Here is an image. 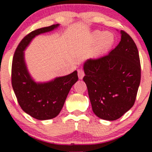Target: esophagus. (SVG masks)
Segmentation results:
<instances>
[{"instance_id": "1", "label": "esophagus", "mask_w": 152, "mask_h": 152, "mask_svg": "<svg viewBox=\"0 0 152 152\" xmlns=\"http://www.w3.org/2000/svg\"><path fill=\"white\" fill-rule=\"evenodd\" d=\"M84 75H85V73L83 69H79V70L78 71V76L80 79H82V78H83V76H84Z\"/></svg>"}]
</instances>
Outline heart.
<instances>
[{"instance_id": "obj_1", "label": "heart", "mask_w": 152, "mask_h": 152, "mask_svg": "<svg viewBox=\"0 0 152 152\" xmlns=\"http://www.w3.org/2000/svg\"><path fill=\"white\" fill-rule=\"evenodd\" d=\"M98 46H97V51L98 53L105 51L113 45L114 41V35L109 32H104L102 34L101 33H96L95 38H99Z\"/></svg>"}]
</instances>
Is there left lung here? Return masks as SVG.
<instances>
[{"instance_id":"8db88e82","label":"left lung","mask_w":152,"mask_h":152,"mask_svg":"<svg viewBox=\"0 0 152 152\" xmlns=\"http://www.w3.org/2000/svg\"><path fill=\"white\" fill-rule=\"evenodd\" d=\"M121 34V41L109 54L88 59L83 66L92 110L109 121L119 118L134 106L141 81L137 45L124 31Z\"/></svg>"}]
</instances>
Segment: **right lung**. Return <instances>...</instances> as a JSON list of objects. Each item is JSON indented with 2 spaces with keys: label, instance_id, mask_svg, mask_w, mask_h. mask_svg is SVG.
<instances>
[{
  "label": "right lung",
  "instance_id": "add662e5",
  "mask_svg": "<svg viewBox=\"0 0 152 152\" xmlns=\"http://www.w3.org/2000/svg\"><path fill=\"white\" fill-rule=\"evenodd\" d=\"M58 26V24H53L26 35L17 46L12 61L11 83L17 101L26 113L38 120L50 119L60 113L69 91L78 79L77 71H75L48 83H36L26 69L23 52L26 46L36 36Z\"/></svg>",
  "mask_w": 152,
  "mask_h": 152
}]
</instances>
